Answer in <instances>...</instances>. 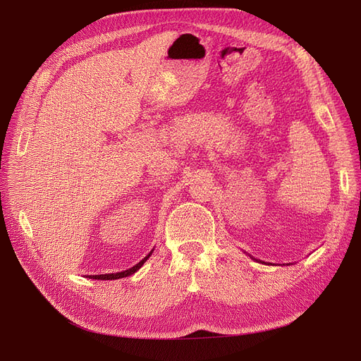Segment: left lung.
<instances>
[{
  "label": "left lung",
  "mask_w": 361,
  "mask_h": 361,
  "mask_svg": "<svg viewBox=\"0 0 361 361\" xmlns=\"http://www.w3.org/2000/svg\"><path fill=\"white\" fill-rule=\"evenodd\" d=\"M268 264H271V263H268Z\"/></svg>",
  "instance_id": "1"
}]
</instances>
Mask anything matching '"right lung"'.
<instances>
[{
  "label": "right lung",
  "instance_id": "right-lung-1",
  "mask_svg": "<svg viewBox=\"0 0 361 361\" xmlns=\"http://www.w3.org/2000/svg\"><path fill=\"white\" fill-rule=\"evenodd\" d=\"M154 252V250H152ZM152 252L146 256V257H143L137 264H135V267L133 268H130V269H127V271H123V272H117V274H105V275H89V278H93V279H120V278H126V276H128V275H133L135 272H137L142 267H143V263L149 259V256L152 255Z\"/></svg>",
  "mask_w": 361,
  "mask_h": 361
}]
</instances>
